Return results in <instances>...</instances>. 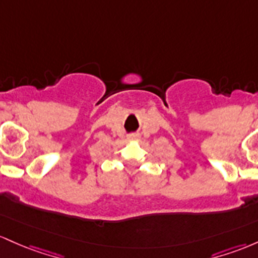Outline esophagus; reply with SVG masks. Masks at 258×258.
Segmentation results:
<instances>
[{
	"label": "esophagus",
	"instance_id": "34e87169",
	"mask_svg": "<svg viewBox=\"0 0 258 258\" xmlns=\"http://www.w3.org/2000/svg\"><path fill=\"white\" fill-rule=\"evenodd\" d=\"M139 139V135L138 134H130L128 137V140H138Z\"/></svg>",
	"mask_w": 258,
	"mask_h": 258
}]
</instances>
